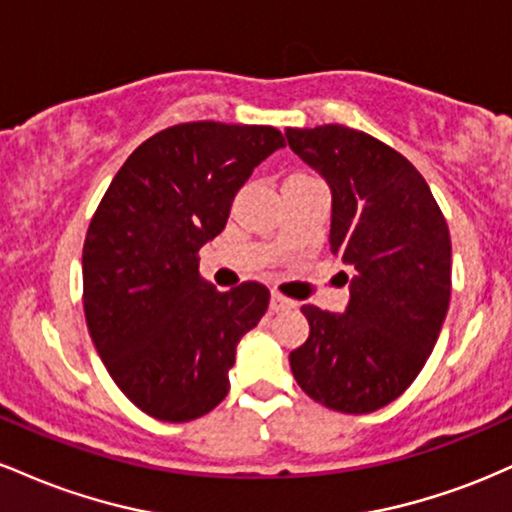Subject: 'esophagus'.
Returning a JSON list of instances; mask_svg holds the SVG:
<instances>
[{
  "label": "esophagus",
  "instance_id": "esophagus-1",
  "mask_svg": "<svg viewBox=\"0 0 512 512\" xmlns=\"http://www.w3.org/2000/svg\"><path fill=\"white\" fill-rule=\"evenodd\" d=\"M269 308H272L274 313H281V310L296 308V303H293L291 298L281 296V293H272V298H269Z\"/></svg>",
  "mask_w": 512,
  "mask_h": 512
}]
</instances>
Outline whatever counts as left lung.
<instances>
[{
	"label": "left lung",
	"instance_id": "1",
	"mask_svg": "<svg viewBox=\"0 0 512 512\" xmlns=\"http://www.w3.org/2000/svg\"><path fill=\"white\" fill-rule=\"evenodd\" d=\"M332 190L330 250L351 267L349 305H303L310 334L291 351L296 383L344 414H368L414 383L450 305L452 245L431 187L402 154L344 125L286 129Z\"/></svg>",
	"mask_w": 512,
	"mask_h": 512
}]
</instances>
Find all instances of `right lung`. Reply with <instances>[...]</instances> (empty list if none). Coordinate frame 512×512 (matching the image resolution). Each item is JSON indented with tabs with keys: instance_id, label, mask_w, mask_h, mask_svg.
Masks as SVG:
<instances>
[{
	"instance_id": "add662e5",
	"label": "right lung",
	"mask_w": 512,
	"mask_h": 512,
	"mask_svg": "<svg viewBox=\"0 0 512 512\" xmlns=\"http://www.w3.org/2000/svg\"><path fill=\"white\" fill-rule=\"evenodd\" d=\"M286 146L267 125L185 122L139 144L110 182L84 240L86 325L110 378L158 421L182 424L228 395L245 332L269 289L219 291L199 250L226 228L233 197Z\"/></svg>"
}]
</instances>
